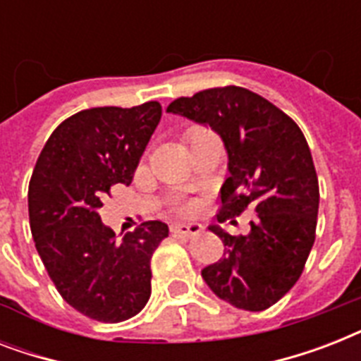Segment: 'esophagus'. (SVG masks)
Returning <instances> with one entry per match:
<instances>
[{
	"label": "esophagus",
	"instance_id": "esophagus-1",
	"mask_svg": "<svg viewBox=\"0 0 361 361\" xmlns=\"http://www.w3.org/2000/svg\"><path fill=\"white\" fill-rule=\"evenodd\" d=\"M170 231L174 234H180V236L191 238L202 232V225H198V223H176V225L170 226Z\"/></svg>",
	"mask_w": 361,
	"mask_h": 361
}]
</instances>
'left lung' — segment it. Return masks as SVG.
Wrapping results in <instances>:
<instances>
[{
	"label": "left lung",
	"mask_w": 361,
	"mask_h": 361,
	"mask_svg": "<svg viewBox=\"0 0 361 361\" xmlns=\"http://www.w3.org/2000/svg\"><path fill=\"white\" fill-rule=\"evenodd\" d=\"M166 112L212 127L225 144L219 223L249 206L257 212L245 236L209 226L225 252L202 269V279L234 307H271L296 285L314 243L320 195L305 136L268 99L238 86L176 99Z\"/></svg>",
	"instance_id": "left-lung-1"
}]
</instances>
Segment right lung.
I'll list each match as a JSON object with an SVG mask.
<instances>
[{
	"label": "right lung",
	"instance_id": "1",
	"mask_svg": "<svg viewBox=\"0 0 361 361\" xmlns=\"http://www.w3.org/2000/svg\"><path fill=\"white\" fill-rule=\"evenodd\" d=\"M159 120L157 101L76 112L56 127L31 174L37 252L65 302L93 320L130 319L152 294L149 260L169 226L146 221L118 241L99 209L110 187L133 181Z\"/></svg>",
	"mask_w": 361,
	"mask_h": 361
}]
</instances>
